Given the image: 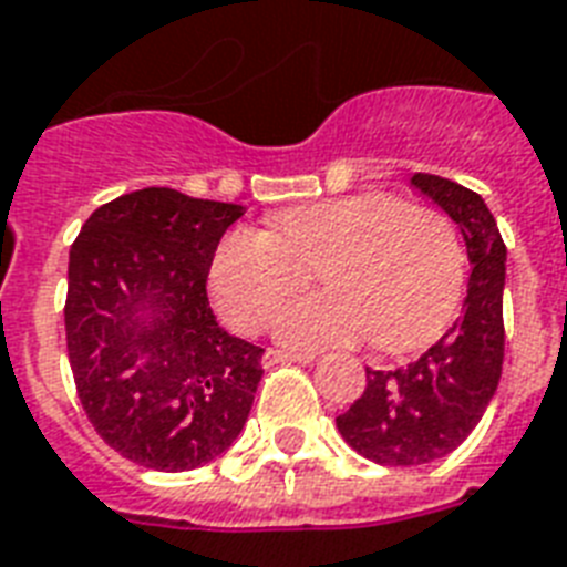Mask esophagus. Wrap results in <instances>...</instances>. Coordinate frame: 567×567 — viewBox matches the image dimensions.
Here are the masks:
<instances>
[{
  "label": "esophagus",
  "mask_w": 567,
  "mask_h": 567,
  "mask_svg": "<svg viewBox=\"0 0 567 567\" xmlns=\"http://www.w3.org/2000/svg\"><path fill=\"white\" fill-rule=\"evenodd\" d=\"M261 362H265V368H274V364H282V362H300V364H311L315 362V355L311 353H285V350H265V355H261Z\"/></svg>",
  "instance_id": "obj_1"
}]
</instances>
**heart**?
<instances>
[{
    "label": "heart",
    "mask_w": 567,
    "mask_h": 567,
    "mask_svg": "<svg viewBox=\"0 0 567 567\" xmlns=\"http://www.w3.org/2000/svg\"><path fill=\"white\" fill-rule=\"evenodd\" d=\"M323 274L327 293L288 306L276 336L288 347H350L373 336L388 353L426 344L453 318L467 256L456 223L385 190L288 208L274 231L235 226L214 249L208 288L223 320L261 332Z\"/></svg>",
    "instance_id": "heart-1"
}]
</instances>
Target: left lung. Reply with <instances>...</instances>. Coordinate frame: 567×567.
I'll list each match as a JSON object with an SVG mask.
<instances>
[{
  "instance_id": "1",
  "label": "left lung",
  "mask_w": 567,
  "mask_h": 567,
  "mask_svg": "<svg viewBox=\"0 0 567 567\" xmlns=\"http://www.w3.org/2000/svg\"><path fill=\"white\" fill-rule=\"evenodd\" d=\"M412 185L458 223L471 258L462 318L417 359L396 371H371L338 432L377 465H426L462 444L492 403L503 371L506 244L483 196L458 182L414 173Z\"/></svg>"
}]
</instances>
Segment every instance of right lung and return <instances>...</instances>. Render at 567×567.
<instances>
[{"label": "right lung", "mask_w": 567, "mask_h": 567, "mask_svg": "<svg viewBox=\"0 0 567 567\" xmlns=\"http://www.w3.org/2000/svg\"><path fill=\"white\" fill-rule=\"evenodd\" d=\"M244 205L144 188L100 205L70 247L66 355L100 439L179 474L231 447L261 382V347L208 306V270Z\"/></svg>", "instance_id": "add662e5"}]
</instances>
